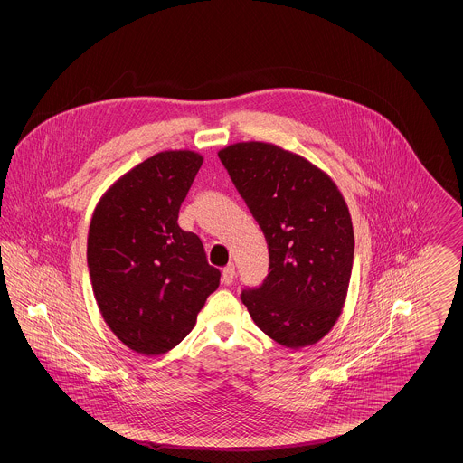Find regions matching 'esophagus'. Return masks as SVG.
<instances>
[{
	"mask_svg": "<svg viewBox=\"0 0 463 463\" xmlns=\"http://www.w3.org/2000/svg\"><path fill=\"white\" fill-rule=\"evenodd\" d=\"M234 276H236V267H234V264L223 267V270H222V283L223 285H231L234 281Z\"/></svg>",
	"mask_w": 463,
	"mask_h": 463,
	"instance_id": "34e87169",
	"label": "esophagus"
}]
</instances>
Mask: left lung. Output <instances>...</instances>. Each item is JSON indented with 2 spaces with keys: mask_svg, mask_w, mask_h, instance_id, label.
Listing matches in <instances>:
<instances>
[{
  "mask_svg": "<svg viewBox=\"0 0 463 463\" xmlns=\"http://www.w3.org/2000/svg\"><path fill=\"white\" fill-rule=\"evenodd\" d=\"M269 246L262 285L242 304L278 344L300 349L321 340L344 307L354 262V231L340 191L300 156L241 142L219 153Z\"/></svg>",
  "mask_w": 463,
  "mask_h": 463,
  "instance_id": "left-lung-1",
  "label": "left lung"
}]
</instances>
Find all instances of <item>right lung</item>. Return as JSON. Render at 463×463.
<instances>
[{
	"label": "right lung",
	"instance_id": "1",
	"mask_svg": "<svg viewBox=\"0 0 463 463\" xmlns=\"http://www.w3.org/2000/svg\"><path fill=\"white\" fill-rule=\"evenodd\" d=\"M201 163L191 151L155 155L121 176L91 217L87 262L95 300L135 353L159 355L178 345L221 283L201 240L176 223Z\"/></svg>",
	"mask_w": 463,
	"mask_h": 463
}]
</instances>
